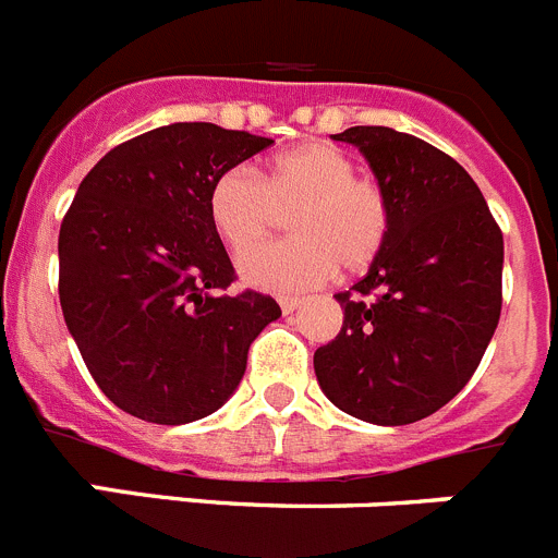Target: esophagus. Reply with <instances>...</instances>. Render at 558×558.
Instances as JSON below:
<instances>
[{
  "label": "esophagus",
  "instance_id": "obj_1",
  "mask_svg": "<svg viewBox=\"0 0 558 558\" xmlns=\"http://www.w3.org/2000/svg\"><path fill=\"white\" fill-rule=\"evenodd\" d=\"M300 308V298H280V311L283 314H291V311Z\"/></svg>",
  "mask_w": 558,
  "mask_h": 558
}]
</instances>
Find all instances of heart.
Instances as JSON below:
<instances>
[{"label":"heart","mask_w":558,"mask_h":558,"mask_svg":"<svg viewBox=\"0 0 558 558\" xmlns=\"http://www.w3.org/2000/svg\"><path fill=\"white\" fill-rule=\"evenodd\" d=\"M292 214L295 239L254 246ZM208 214L242 275L269 291L319 286L341 267L369 269L391 233V197L373 174H359L353 155L328 142H308L275 155L264 172L230 167L210 183Z\"/></svg>","instance_id":"heart-1"}]
</instances>
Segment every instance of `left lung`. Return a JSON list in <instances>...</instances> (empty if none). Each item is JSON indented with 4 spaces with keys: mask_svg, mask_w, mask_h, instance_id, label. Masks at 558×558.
Segmentation results:
<instances>
[{
    "mask_svg": "<svg viewBox=\"0 0 558 558\" xmlns=\"http://www.w3.org/2000/svg\"><path fill=\"white\" fill-rule=\"evenodd\" d=\"M364 153L391 197V233L369 272L339 291V336L314 353L330 403L409 425L459 395L504 305V233L448 153L391 128L333 135Z\"/></svg>",
    "mask_w": 558,
    "mask_h": 558,
    "instance_id": "obj_1",
    "label": "left lung"
}]
</instances>
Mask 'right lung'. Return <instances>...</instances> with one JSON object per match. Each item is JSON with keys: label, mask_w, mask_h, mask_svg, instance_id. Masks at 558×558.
Segmentation results:
<instances>
[{"label": "right lung", "mask_w": 558, "mask_h": 558, "mask_svg": "<svg viewBox=\"0 0 558 558\" xmlns=\"http://www.w3.org/2000/svg\"><path fill=\"white\" fill-rule=\"evenodd\" d=\"M272 138L208 122L135 135L85 174L60 225V308L105 398L158 425L214 414L242 380L269 294H233L210 183Z\"/></svg>", "instance_id": "1"}]
</instances>
